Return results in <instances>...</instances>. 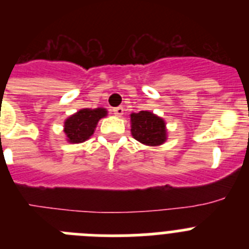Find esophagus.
Here are the masks:
<instances>
[{"mask_svg": "<svg viewBox=\"0 0 249 249\" xmlns=\"http://www.w3.org/2000/svg\"><path fill=\"white\" fill-rule=\"evenodd\" d=\"M123 107H116V108H113V114L114 116H117V117H121L123 114Z\"/></svg>", "mask_w": 249, "mask_h": 249, "instance_id": "34e87169", "label": "esophagus"}]
</instances>
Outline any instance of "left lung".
Returning <instances> with one entry per match:
<instances>
[{
    "label": "left lung",
    "mask_w": 249,
    "mask_h": 249,
    "mask_svg": "<svg viewBox=\"0 0 249 249\" xmlns=\"http://www.w3.org/2000/svg\"><path fill=\"white\" fill-rule=\"evenodd\" d=\"M132 137L149 147H157L167 141L166 122L162 117L149 111L131 113Z\"/></svg>",
    "instance_id": "1"
}]
</instances>
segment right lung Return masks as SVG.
Returning a JSON list of instances; mask_svg holds the SVG:
<instances>
[{
    "mask_svg": "<svg viewBox=\"0 0 249 249\" xmlns=\"http://www.w3.org/2000/svg\"><path fill=\"white\" fill-rule=\"evenodd\" d=\"M107 116V109L103 107L97 108H82L71 114L63 124L66 140L70 143H82L89 140L101 118Z\"/></svg>",
    "mask_w": 249,
    "mask_h": 249,
    "instance_id": "right-lung-1",
    "label": "right lung"
}]
</instances>
